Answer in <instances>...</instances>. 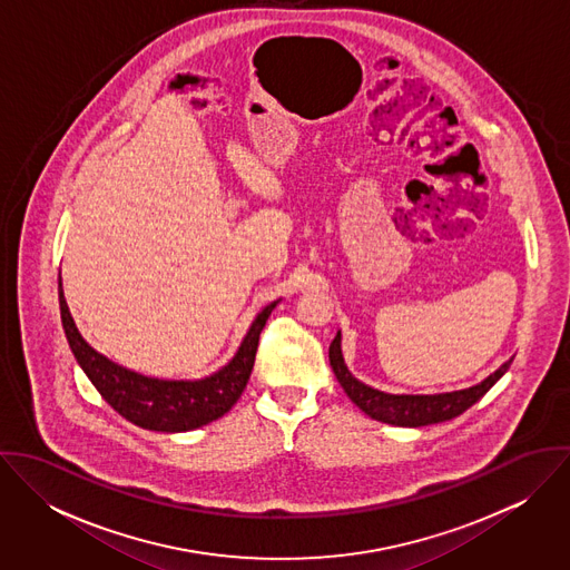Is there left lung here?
I'll return each mask as SVG.
<instances>
[{"mask_svg":"<svg viewBox=\"0 0 570 570\" xmlns=\"http://www.w3.org/2000/svg\"><path fill=\"white\" fill-rule=\"evenodd\" d=\"M328 362H331V368H333L340 386L344 389L346 397L355 406L375 421L400 425V428H419V425L441 423V421L463 414L468 407L474 406L511 366V360H509L498 371H493L489 377H485L481 384L463 389V391L436 393V395H393V393L371 389L351 375L348 366L344 364L340 331L335 333V337L328 346Z\"/></svg>","mask_w":570,"mask_h":570,"instance_id":"obj_1","label":"left lung"}]
</instances>
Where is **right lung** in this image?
Listing matches in <instances>:
<instances>
[{"mask_svg": "<svg viewBox=\"0 0 570 570\" xmlns=\"http://www.w3.org/2000/svg\"><path fill=\"white\" fill-rule=\"evenodd\" d=\"M278 301L265 305L233 355L219 371L202 380H158L129 371L98 353L77 328L59 278V307L68 344L100 397L138 428L154 432H188L224 416L244 393L258 335Z\"/></svg>", "mask_w": 570, "mask_h": 570, "instance_id": "right-lung-1", "label": "right lung"}]
</instances>
